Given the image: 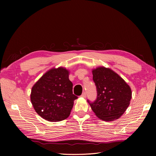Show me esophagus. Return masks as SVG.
<instances>
[{"label": "esophagus", "instance_id": "esophagus-1", "mask_svg": "<svg viewBox=\"0 0 156 156\" xmlns=\"http://www.w3.org/2000/svg\"><path fill=\"white\" fill-rule=\"evenodd\" d=\"M81 97H83V98H85L87 97V94H86V92H83V93L82 94Z\"/></svg>", "mask_w": 156, "mask_h": 156}]
</instances>
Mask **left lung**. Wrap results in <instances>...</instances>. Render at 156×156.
Returning <instances> with one entry per match:
<instances>
[{
  "label": "left lung",
  "instance_id": "obj_1",
  "mask_svg": "<svg viewBox=\"0 0 156 156\" xmlns=\"http://www.w3.org/2000/svg\"><path fill=\"white\" fill-rule=\"evenodd\" d=\"M97 98L88 102L99 119L113 121L124 114L131 99V90L124 80L114 71L105 67L92 69Z\"/></svg>",
  "mask_w": 156,
  "mask_h": 156
}]
</instances>
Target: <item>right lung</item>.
Returning a JSON list of instances; mask_svg holds the SVG:
<instances>
[{
	"instance_id": "obj_1",
	"label": "right lung",
	"mask_w": 156,
	"mask_h": 156,
	"mask_svg": "<svg viewBox=\"0 0 156 156\" xmlns=\"http://www.w3.org/2000/svg\"><path fill=\"white\" fill-rule=\"evenodd\" d=\"M69 71L64 68L48 71L32 87L30 101L36 112L44 119L58 122L66 119L77 96L73 94Z\"/></svg>"
}]
</instances>
